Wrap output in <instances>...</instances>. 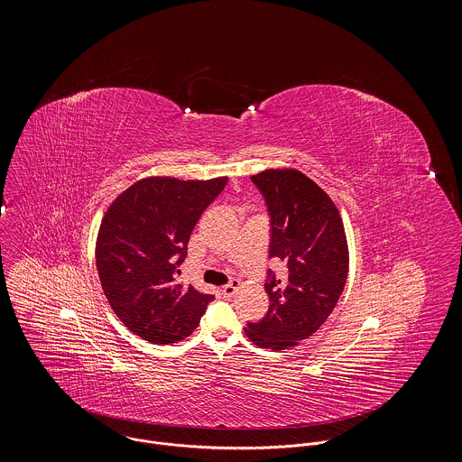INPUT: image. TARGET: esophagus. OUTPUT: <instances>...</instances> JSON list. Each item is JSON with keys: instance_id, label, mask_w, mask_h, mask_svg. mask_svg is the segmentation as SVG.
Masks as SVG:
<instances>
[{"instance_id": "1", "label": "esophagus", "mask_w": 462, "mask_h": 462, "mask_svg": "<svg viewBox=\"0 0 462 462\" xmlns=\"http://www.w3.org/2000/svg\"><path fill=\"white\" fill-rule=\"evenodd\" d=\"M238 282L236 280H233V282H229L227 285H224L222 289H220V292H222V298H226V300H229V298H233L235 296V292L238 291Z\"/></svg>"}]
</instances>
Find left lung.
Instances as JSON below:
<instances>
[{
    "label": "left lung",
    "mask_w": 462,
    "mask_h": 462,
    "mask_svg": "<svg viewBox=\"0 0 462 462\" xmlns=\"http://www.w3.org/2000/svg\"><path fill=\"white\" fill-rule=\"evenodd\" d=\"M269 217V258L285 263L282 278L267 269V314L247 323V337L282 350L312 336L334 310L348 274L341 217L327 193L296 170L251 177Z\"/></svg>",
    "instance_id": "obj_1"
}]
</instances>
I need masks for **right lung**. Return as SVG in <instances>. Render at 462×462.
Returning a JSON list of instances; mask_svg holds the SVG:
<instances>
[{
	"label": "right lung",
	"instance_id": "obj_1",
	"mask_svg": "<svg viewBox=\"0 0 462 462\" xmlns=\"http://www.w3.org/2000/svg\"><path fill=\"white\" fill-rule=\"evenodd\" d=\"M227 179L150 177L128 188L106 211L96 265L108 303L143 339L171 345L200 323L215 294L177 280L188 242L204 209Z\"/></svg>",
	"mask_w": 462,
	"mask_h": 462
}]
</instances>
